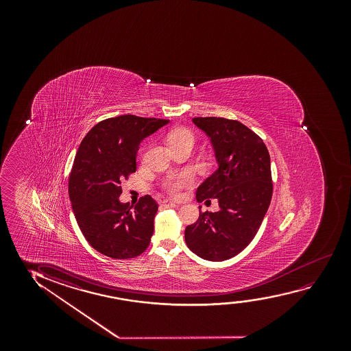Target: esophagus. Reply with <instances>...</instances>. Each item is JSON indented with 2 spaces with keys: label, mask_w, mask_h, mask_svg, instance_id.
Here are the masks:
<instances>
[{
  "label": "esophagus",
  "mask_w": 351,
  "mask_h": 351,
  "mask_svg": "<svg viewBox=\"0 0 351 351\" xmlns=\"http://www.w3.org/2000/svg\"><path fill=\"white\" fill-rule=\"evenodd\" d=\"M162 206L164 208H171V207L176 206V202L170 200V199H164L163 202H162Z\"/></svg>",
  "instance_id": "esophagus-1"
}]
</instances>
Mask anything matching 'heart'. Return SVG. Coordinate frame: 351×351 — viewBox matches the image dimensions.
Listing matches in <instances>:
<instances>
[{"label":"heart","instance_id":"1","mask_svg":"<svg viewBox=\"0 0 351 351\" xmlns=\"http://www.w3.org/2000/svg\"><path fill=\"white\" fill-rule=\"evenodd\" d=\"M184 140H194L193 133L186 128L173 130L169 136V144L180 143ZM193 175L189 171H181V173H173L163 181V188L171 195H178L182 192L184 188L189 187L193 184Z\"/></svg>","mask_w":351,"mask_h":351}]
</instances>
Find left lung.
Masks as SVG:
<instances>
[{"mask_svg": "<svg viewBox=\"0 0 351 351\" xmlns=\"http://www.w3.org/2000/svg\"><path fill=\"white\" fill-rule=\"evenodd\" d=\"M193 122L211 139L219 165L197 188V200L218 199L221 210L200 211L184 239L202 259L223 261L250 245L267 212L274 192L269 149L239 121L194 117Z\"/></svg>", "mask_w": 351, "mask_h": 351, "instance_id": "left-lung-1", "label": "left lung"}]
</instances>
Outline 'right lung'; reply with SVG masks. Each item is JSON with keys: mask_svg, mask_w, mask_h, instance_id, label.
Returning a JSON list of instances; mask_svg holds the SVG:
<instances>
[{"mask_svg": "<svg viewBox=\"0 0 351 351\" xmlns=\"http://www.w3.org/2000/svg\"><path fill=\"white\" fill-rule=\"evenodd\" d=\"M169 120L122 115L97 123L77 149L68 192L77 226L87 242L112 259L144 253L154 235L158 204L151 195L122 204L121 181L136 170L141 141Z\"/></svg>", "mask_w": 351, "mask_h": 351, "instance_id": "right-lung-1", "label": "right lung"}]
</instances>
